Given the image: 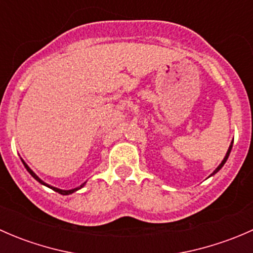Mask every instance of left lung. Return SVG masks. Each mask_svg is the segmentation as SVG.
<instances>
[{"instance_id":"left-lung-1","label":"left lung","mask_w":253,"mask_h":253,"mask_svg":"<svg viewBox=\"0 0 253 253\" xmlns=\"http://www.w3.org/2000/svg\"><path fill=\"white\" fill-rule=\"evenodd\" d=\"M231 148H233V142H231L230 147H229V149H228V153H226L225 158H224V159H223V162H221V164H220V165H219V167H218V168H216V169H215V170H214V171H213V174H211V175L216 174V172H218V171H219V170H220V169H221V168H223V165H224V164H225V163H226V160H228V158H229V154H230V152H231Z\"/></svg>"}]
</instances>
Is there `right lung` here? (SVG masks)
<instances>
[{
    "mask_svg": "<svg viewBox=\"0 0 253 253\" xmlns=\"http://www.w3.org/2000/svg\"><path fill=\"white\" fill-rule=\"evenodd\" d=\"M22 162H23V160H22ZM23 164H24L25 169H27V170H28V172H29V174H30V175H32V176H33V177H34V178H35V180H37V181H39V182H40V183H42V185H45V186H47V187H50V188H51V190H53V191H55V192H58V193H61V195H62V193H63V195H71V193L76 192V191H77V190H79V188H81V187H83V186H84V183H83V185H82V186H81V187H77V188H73V190H68V191H62V190H60V188H56V187H52V186L47 185V183H45V182H44V181H42V180H40V178H39V177H38V176H37V175H35V174H34V172H33V170H32V169H30V168H29V167H28V165H27V164H25V163H24V162H23Z\"/></svg>",
    "mask_w": 253,
    "mask_h": 253,
    "instance_id": "1",
    "label": "right lung"
}]
</instances>
